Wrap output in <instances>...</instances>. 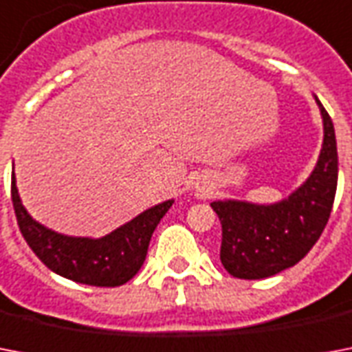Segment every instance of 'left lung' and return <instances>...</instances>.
<instances>
[{"label": "left lung", "mask_w": 352, "mask_h": 352, "mask_svg": "<svg viewBox=\"0 0 352 352\" xmlns=\"http://www.w3.org/2000/svg\"><path fill=\"white\" fill-rule=\"evenodd\" d=\"M316 98L323 118V146L311 177L274 204L214 201L223 226L221 263L239 279H263L294 267L320 239L338 184V151L333 120Z\"/></svg>", "instance_id": "left-lung-1"}]
</instances>
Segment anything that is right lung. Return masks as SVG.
I'll return each instance as SVG.
<instances>
[{
  "label": "right lung",
  "mask_w": 352,
  "mask_h": 352,
  "mask_svg": "<svg viewBox=\"0 0 352 352\" xmlns=\"http://www.w3.org/2000/svg\"><path fill=\"white\" fill-rule=\"evenodd\" d=\"M12 204L19 232L41 263L58 276L93 287H120L140 270L153 230L173 201L146 210L100 239L52 232L27 214L12 173Z\"/></svg>",
  "instance_id": "1"
}]
</instances>
